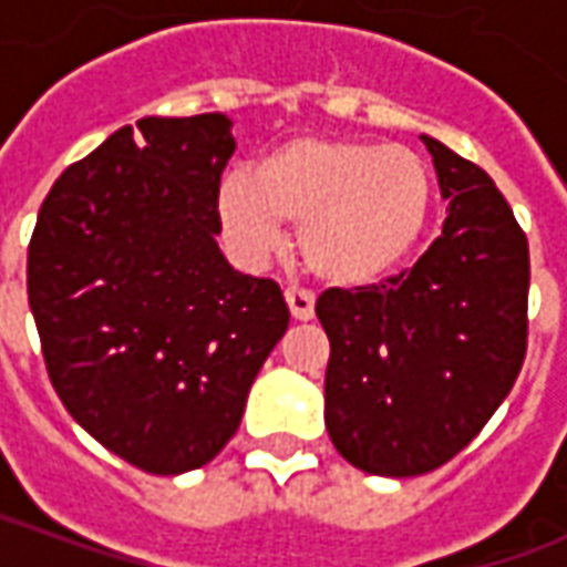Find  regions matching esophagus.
<instances>
[{
    "mask_svg": "<svg viewBox=\"0 0 567 567\" xmlns=\"http://www.w3.org/2000/svg\"><path fill=\"white\" fill-rule=\"evenodd\" d=\"M285 303L291 309V319L295 321H309L316 316V297L303 291V288H288L285 291Z\"/></svg>",
    "mask_w": 567,
    "mask_h": 567,
    "instance_id": "obj_1",
    "label": "esophagus"
}]
</instances>
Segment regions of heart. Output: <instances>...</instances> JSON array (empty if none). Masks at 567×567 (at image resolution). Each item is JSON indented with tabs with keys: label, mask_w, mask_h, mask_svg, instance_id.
<instances>
[{
	"label": "heart",
	"mask_w": 567,
	"mask_h": 567,
	"mask_svg": "<svg viewBox=\"0 0 567 567\" xmlns=\"http://www.w3.org/2000/svg\"><path fill=\"white\" fill-rule=\"evenodd\" d=\"M434 206L425 157L406 145L300 136L267 151L251 175H227L218 215L246 260L270 258L297 221V251L343 288L392 276L416 251Z\"/></svg>",
	"instance_id": "b5f03b06"
}]
</instances>
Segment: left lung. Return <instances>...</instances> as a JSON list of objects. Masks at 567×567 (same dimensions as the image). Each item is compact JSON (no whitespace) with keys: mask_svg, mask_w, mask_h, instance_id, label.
I'll return each instance as SVG.
<instances>
[{"mask_svg":"<svg viewBox=\"0 0 567 567\" xmlns=\"http://www.w3.org/2000/svg\"><path fill=\"white\" fill-rule=\"evenodd\" d=\"M446 199L443 234L413 270L316 303L331 340L324 425L358 471L446 464L511 394L525 358L528 243L476 163L422 136Z\"/></svg>","mask_w":567,"mask_h":567,"instance_id":"8db88e82","label":"left lung"}]
</instances>
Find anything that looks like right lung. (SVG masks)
Wrapping results in <instances>:
<instances>
[{
    "instance_id": "add662e5",
    "label": "right lung",
    "mask_w": 567,
    "mask_h": 567,
    "mask_svg": "<svg viewBox=\"0 0 567 567\" xmlns=\"http://www.w3.org/2000/svg\"><path fill=\"white\" fill-rule=\"evenodd\" d=\"M227 115L142 117L60 175L39 209L27 291L60 401L148 474L209 464L288 331L272 279L218 248Z\"/></svg>"
}]
</instances>
